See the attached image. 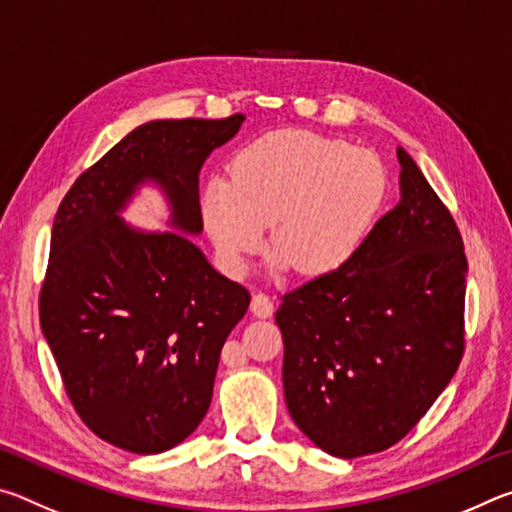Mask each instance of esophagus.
<instances>
[{
  "label": "esophagus",
  "mask_w": 512,
  "mask_h": 512,
  "mask_svg": "<svg viewBox=\"0 0 512 512\" xmlns=\"http://www.w3.org/2000/svg\"><path fill=\"white\" fill-rule=\"evenodd\" d=\"M250 309H253V314L257 316V318H268L273 314V300H271V296H268V293H255L253 296V302H250Z\"/></svg>",
  "instance_id": "34e87169"
}]
</instances>
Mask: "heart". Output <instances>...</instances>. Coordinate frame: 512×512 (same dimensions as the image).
Returning <instances> with one entry per match:
<instances>
[{
    "label": "heart",
    "instance_id": "obj_1",
    "mask_svg": "<svg viewBox=\"0 0 512 512\" xmlns=\"http://www.w3.org/2000/svg\"><path fill=\"white\" fill-rule=\"evenodd\" d=\"M384 198L386 171L372 153L307 131H280L237 155L232 180L205 185L201 212L232 273L264 248L271 225L277 268L323 277L357 257Z\"/></svg>",
    "mask_w": 512,
    "mask_h": 512
}]
</instances>
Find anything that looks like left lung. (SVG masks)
I'll return each mask as SVG.
<instances>
[{"mask_svg":"<svg viewBox=\"0 0 512 512\" xmlns=\"http://www.w3.org/2000/svg\"><path fill=\"white\" fill-rule=\"evenodd\" d=\"M400 203L339 273L282 296L284 400L323 452L377 454L452 381L465 350L463 237L404 149Z\"/></svg>","mask_w":512,"mask_h":512,"instance_id":"obj_1","label":"left lung"}]
</instances>
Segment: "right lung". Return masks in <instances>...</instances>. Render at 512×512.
Here are the masks:
<instances>
[{
	"label": "right lung",
	"mask_w": 512,
	"mask_h": 512,
	"mask_svg": "<svg viewBox=\"0 0 512 512\" xmlns=\"http://www.w3.org/2000/svg\"><path fill=\"white\" fill-rule=\"evenodd\" d=\"M244 119L142 124L76 178L56 212L42 334L76 413L126 452H167L201 424L223 343L250 305L187 237L203 230V162ZM144 182L168 196L178 233L120 219Z\"/></svg>",
	"instance_id": "right-lung-1"
}]
</instances>
